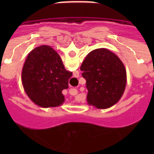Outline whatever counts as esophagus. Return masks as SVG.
<instances>
[{"label":"esophagus","instance_id":"1","mask_svg":"<svg viewBox=\"0 0 154 154\" xmlns=\"http://www.w3.org/2000/svg\"><path fill=\"white\" fill-rule=\"evenodd\" d=\"M78 93V91H77V89H70L69 90V94L72 95V96H75V95H77Z\"/></svg>","mask_w":154,"mask_h":154}]
</instances>
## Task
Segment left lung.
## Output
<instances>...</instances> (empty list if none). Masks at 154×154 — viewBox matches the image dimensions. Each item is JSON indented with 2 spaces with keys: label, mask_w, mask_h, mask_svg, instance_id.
Listing matches in <instances>:
<instances>
[{
  "label": "left lung",
  "mask_w": 154,
  "mask_h": 154,
  "mask_svg": "<svg viewBox=\"0 0 154 154\" xmlns=\"http://www.w3.org/2000/svg\"><path fill=\"white\" fill-rule=\"evenodd\" d=\"M88 91L87 101L98 109H106L117 103L126 86V71L116 54L106 48H97L87 54L81 66Z\"/></svg>",
  "instance_id": "1"
}]
</instances>
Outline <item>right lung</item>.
<instances>
[{"mask_svg":"<svg viewBox=\"0 0 154 154\" xmlns=\"http://www.w3.org/2000/svg\"><path fill=\"white\" fill-rule=\"evenodd\" d=\"M72 72L64 67L59 54L48 45L35 48L29 54L22 69V83L28 97L41 107L63 103L62 91L68 87Z\"/></svg>","mask_w":154,"mask_h":154,"instance_id":"1","label":"right lung"}]
</instances>
